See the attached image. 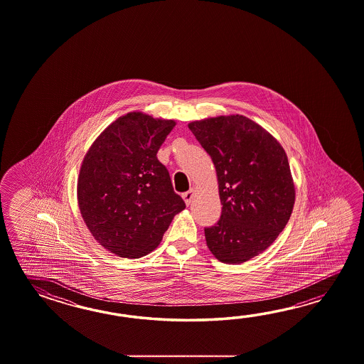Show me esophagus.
<instances>
[{"instance_id":"obj_1","label":"esophagus","mask_w":364,"mask_h":364,"mask_svg":"<svg viewBox=\"0 0 364 364\" xmlns=\"http://www.w3.org/2000/svg\"><path fill=\"white\" fill-rule=\"evenodd\" d=\"M193 196H195V190H193V188H190L187 193H185L183 195H182V198H183V200H185V203L187 204V205H190V204H191Z\"/></svg>"}]
</instances>
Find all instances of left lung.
Returning a JSON list of instances; mask_svg holds the SVG:
<instances>
[{
    "label": "left lung",
    "mask_w": 364,
    "mask_h": 364,
    "mask_svg": "<svg viewBox=\"0 0 364 364\" xmlns=\"http://www.w3.org/2000/svg\"><path fill=\"white\" fill-rule=\"evenodd\" d=\"M216 168L221 218L204 229L209 251L225 264L262 254L287 226L295 186L287 152L272 134L240 114L188 124Z\"/></svg>",
    "instance_id": "1"
}]
</instances>
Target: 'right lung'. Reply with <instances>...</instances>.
<instances>
[{
    "mask_svg": "<svg viewBox=\"0 0 364 364\" xmlns=\"http://www.w3.org/2000/svg\"><path fill=\"white\" fill-rule=\"evenodd\" d=\"M176 126L143 112L118 117L87 151L77 177L80 215L109 252L139 259L186 208L157 151Z\"/></svg>",
    "mask_w": 364,
    "mask_h": 364,
    "instance_id": "obj_1",
    "label": "right lung"
}]
</instances>
